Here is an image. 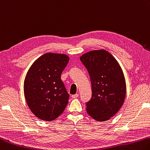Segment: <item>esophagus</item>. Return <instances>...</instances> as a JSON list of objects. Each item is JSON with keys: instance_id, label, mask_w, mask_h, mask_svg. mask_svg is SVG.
Masks as SVG:
<instances>
[{"instance_id": "obj_1", "label": "esophagus", "mask_w": 150, "mask_h": 150, "mask_svg": "<svg viewBox=\"0 0 150 150\" xmlns=\"http://www.w3.org/2000/svg\"><path fill=\"white\" fill-rule=\"evenodd\" d=\"M79 96V94H73L71 96L72 98H77Z\"/></svg>"}]
</instances>
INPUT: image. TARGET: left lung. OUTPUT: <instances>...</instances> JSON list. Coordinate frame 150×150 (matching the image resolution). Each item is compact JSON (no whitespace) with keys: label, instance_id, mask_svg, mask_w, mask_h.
Returning a JSON list of instances; mask_svg holds the SVG:
<instances>
[{"label":"left lung","instance_id":"1","mask_svg":"<svg viewBox=\"0 0 150 150\" xmlns=\"http://www.w3.org/2000/svg\"><path fill=\"white\" fill-rule=\"evenodd\" d=\"M81 61L89 73L92 98L86 111L94 120L108 121L120 110L126 96V82L116 59L103 49L83 54Z\"/></svg>","mask_w":150,"mask_h":150}]
</instances>
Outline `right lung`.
I'll use <instances>...</instances> for the list:
<instances>
[{"instance_id": "obj_1", "label": "right lung", "mask_w": 150, "mask_h": 150, "mask_svg": "<svg viewBox=\"0 0 150 150\" xmlns=\"http://www.w3.org/2000/svg\"><path fill=\"white\" fill-rule=\"evenodd\" d=\"M69 60L66 54L46 53L33 62L27 73L23 84L25 98L39 119L53 121L67 105L69 95L61 74Z\"/></svg>"}]
</instances>
